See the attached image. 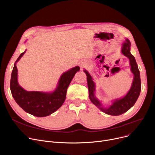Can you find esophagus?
<instances>
[{
  "mask_svg": "<svg viewBox=\"0 0 155 155\" xmlns=\"http://www.w3.org/2000/svg\"><path fill=\"white\" fill-rule=\"evenodd\" d=\"M86 64H81V68H83V67H84V65H85Z\"/></svg>",
  "mask_w": 155,
  "mask_h": 155,
  "instance_id": "1",
  "label": "esophagus"
}]
</instances>
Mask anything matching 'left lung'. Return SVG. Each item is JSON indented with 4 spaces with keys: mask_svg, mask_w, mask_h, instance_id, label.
Returning <instances> with one entry per match:
<instances>
[{
    "mask_svg": "<svg viewBox=\"0 0 155 155\" xmlns=\"http://www.w3.org/2000/svg\"><path fill=\"white\" fill-rule=\"evenodd\" d=\"M130 42L128 39H126L123 43L122 53L129 58L131 71L134 74V79L130 90L124 97L115 100L112 105L108 108L103 107L100 101L94 97V83L91 75L87 71H84L87 76V86L89 90V97L91 101L94 105L100 108L102 112L110 115H119L126 112L137 101L141 90V83L140 78V72L137 67L134 57L130 54Z\"/></svg>",
    "mask_w": 155,
    "mask_h": 155,
    "instance_id": "1",
    "label": "left lung"
}]
</instances>
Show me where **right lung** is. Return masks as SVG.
<instances>
[{
	"instance_id": "obj_1",
	"label": "right lung",
	"mask_w": 155,
	"mask_h": 155,
	"mask_svg": "<svg viewBox=\"0 0 155 155\" xmlns=\"http://www.w3.org/2000/svg\"><path fill=\"white\" fill-rule=\"evenodd\" d=\"M25 51L19 55L14 65L10 83L12 95L19 106L27 113L38 117L48 116L55 112L64 104L68 87L80 68L76 66L64 72L60 78L56 90L52 93L27 91L18 84L16 65Z\"/></svg>"
}]
</instances>
